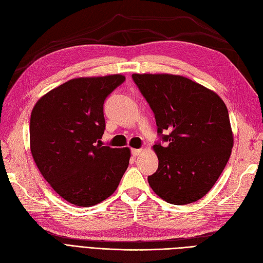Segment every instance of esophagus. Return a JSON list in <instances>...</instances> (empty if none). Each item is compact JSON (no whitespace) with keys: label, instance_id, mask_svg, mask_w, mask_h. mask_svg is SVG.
Listing matches in <instances>:
<instances>
[{"label":"esophagus","instance_id":"obj_1","mask_svg":"<svg viewBox=\"0 0 263 263\" xmlns=\"http://www.w3.org/2000/svg\"><path fill=\"white\" fill-rule=\"evenodd\" d=\"M141 153H142L141 149H132V155L134 157H138L139 155H141Z\"/></svg>","mask_w":263,"mask_h":263}]
</instances>
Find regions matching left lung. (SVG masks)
Segmentation results:
<instances>
[{
  "label": "left lung",
  "mask_w": 263,
  "mask_h": 263,
  "mask_svg": "<svg viewBox=\"0 0 263 263\" xmlns=\"http://www.w3.org/2000/svg\"><path fill=\"white\" fill-rule=\"evenodd\" d=\"M155 113L158 133L168 145L153 146L159 165L148 177L163 201L185 205L210 192L234 146L228 109L217 93L190 79L169 73H134Z\"/></svg>",
  "instance_id": "8db88e82"
}]
</instances>
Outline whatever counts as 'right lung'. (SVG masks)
I'll return each mask as SVG.
<instances>
[{"label": "right lung", "instance_id": "1", "mask_svg": "<svg viewBox=\"0 0 263 263\" xmlns=\"http://www.w3.org/2000/svg\"><path fill=\"white\" fill-rule=\"evenodd\" d=\"M123 74L71 79L37 101L30 115L31 156L44 179L76 206L112 195L129 164L130 149L102 146L103 104Z\"/></svg>", "mask_w": 263, "mask_h": 263}]
</instances>
